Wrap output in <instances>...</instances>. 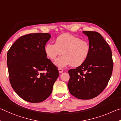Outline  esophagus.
<instances>
[{
    "label": "esophagus",
    "instance_id": "esophagus-1",
    "mask_svg": "<svg viewBox=\"0 0 121 121\" xmlns=\"http://www.w3.org/2000/svg\"><path fill=\"white\" fill-rule=\"evenodd\" d=\"M58 71H59V73H62L63 71V69L62 68H61V67H59V68L58 69Z\"/></svg>",
    "mask_w": 121,
    "mask_h": 121
}]
</instances>
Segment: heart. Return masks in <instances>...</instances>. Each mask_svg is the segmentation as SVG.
Wrapping results in <instances>:
<instances>
[{
  "instance_id": "obj_1",
  "label": "heart",
  "mask_w": 121,
  "mask_h": 121,
  "mask_svg": "<svg viewBox=\"0 0 121 121\" xmlns=\"http://www.w3.org/2000/svg\"><path fill=\"white\" fill-rule=\"evenodd\" d=\"M78 51H77V52H75V54H78Z\"/></svg>"
}]
</instances>
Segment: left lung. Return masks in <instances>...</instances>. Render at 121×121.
Wrapping results in <instances>:
<instances>
[{"instance_id":"obj_1","label":"left lung","mask_w":121,"mask_h":121,"mask_svg":"<svg viewBox=\"0 0 121 121\" xmlns=\"http://www.w3.org/2000/svg\"><path fill=\"white\" fill-rule=\"evenodd\" d=\"M49 33H30L18 38L7 55L9 79L13 89L23 100L42 102L52 92L58 77V68L47 58L45 45ZM40 70H46L39 73Z\"/></svg>"}]
</instances>
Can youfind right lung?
<instances>
[{
	"label": "right lung",
	"instance_id": "right-lung-1",
	"mask_svg": "<svg viewBox=\"0 0 121 121\" xmlns=\"http://www.w3.org/2000/svg\"><path fill=\"white\" fill-rule=\"evenodd\" d=\"M88 37L89 47L84 62L69 71L67 84L70 94L80 99H90L106 87L113 69L112 54L108 44L100 33L83 31Z\"/></svg>",
	"mask_w": 121,
	"mask_h": 121
}]
</instances>
